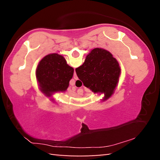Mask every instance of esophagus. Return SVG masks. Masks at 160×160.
Segmentation results:
<instances>
[{"mask_svg":"<svg viewBox=\"0 0 160 160\" xmlns=\"http://www.w3.org/2000/svg\"><path fill=\"white\" fill-rule=\"evenodd\" d=\"M74 79H75V80H78V76H77L76 72H75V71H74Z\"/></svg>","mask_w":160,"mask_h":160,"instance_id":"1","label":"esophagus"}]
</instances>
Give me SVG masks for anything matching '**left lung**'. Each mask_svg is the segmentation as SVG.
Segmentation results:
<instances>
[{
	"mask_svg": "<svg viewBox=\"0 0 160 160\" xmlns=\"http://www.w3.org/2000/svg\"><path fill=\"white\" fill-rule=\"evenodd\" d=\"M74 69L57 53L46 56L38 64L36 75L41 90L47 96L58 91H66L72 78Z\"/></svg>",
	"mask_w": 160,
	"mask_h": 160,
	"instance_id": "left-lung-1",
	"label": "left lung"
}]
</instances>
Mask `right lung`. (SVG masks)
<instances>
[{"instance_id":"1","label":"right lung","mask_w":160,"mask_h":160,"mask_svg":"<svg viewBox=\"0 0 160 160\" xmlns=\"http://www.w3.org/2000/svg\"><path fill=\"white\" fill-rule=\"evenodd\" d=\"M84 85L94 93H104V100L112 96L117 85L121 69L112 53L96 48L87 56L82 66L75 69Z\"/></svg>"}]
</instances>
